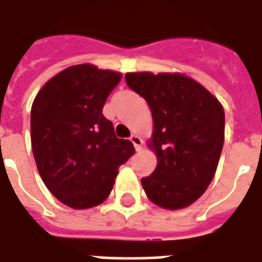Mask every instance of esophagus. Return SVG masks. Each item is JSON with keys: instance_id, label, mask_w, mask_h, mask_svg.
Returning a JSON list of instances; mask_svg holds the SVG:
<instances>
[{"instance_id": "1", "label": "esophagus", "mask_w": 262, "mask_h": 262, "mask_svg": "<svg viewBox=\"0 0 262 262\" xmlns=\"http://www.w3.org/2000/svg\"><path fill=\"white\" fill-rule=\"evenodd\" d=\"M130 142L133 143V146H135V149H136L137 151L142 149V139L137 136L136 133H133L130 136Z\"/></svg>"}]
</instances>
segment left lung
<instances>
[{
	"instance_id": "8db88e82",
	"label": "left lung",
	"mask_w": 262,
	"mask_h": 262,
	"mask_svg": "<svg viewBox=\"0 0 262 262\" xmlns=\"http://www.w3.org/2000/svg\"><path fill=\"white\" fill-rule=\"evenodd\" d=\"M126 83L147 102L156 153L155 171L142 179L144 193L159 207L193 204L213 180L224 144V109L219 99L182 74L129 72Z\"/></svg>"
}]
</instances>
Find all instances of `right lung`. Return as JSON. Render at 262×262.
I'll return each instance as SVG.
<instances>
[{"mask_svg": "<svg viewBox=\"0 0 262 262\" xmlns=\"http://www.w3.org/2000/svg\"><path fill=\"white\" fill-rule=\"evenodd\" d=\"M122 74L74 65L42 86L31 109V144L45 186L75 210L98 206L112 191L118 169L135 153L118 139L102 109Z\"/></svg>", "mask_w": 262, "mask_h": 262, "instance_id": "add662e5", "label": "right lung"}]
</instances>
